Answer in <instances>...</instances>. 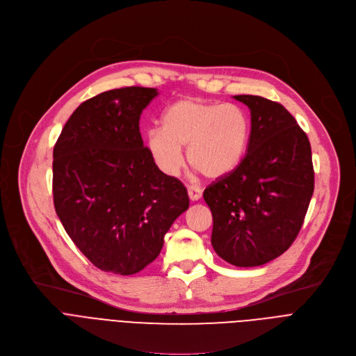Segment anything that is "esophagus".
<instances>
[{"mask_svg":"<svg viewBox=\"0 0 356 356\" xmlns=\"http://www.w3.org/2000/svg\"><path fill=\"white\" fill-rule=\"evenodd\" d=\"M188 195L191 201H198L202 197V189L198 186H188Z\"/></svg>","mask_w":356,"mask_h":356,"instance_id":"obj_1","label":"esophagus"}]
</instances>
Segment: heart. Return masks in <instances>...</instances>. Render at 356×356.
<instances>
[{
  "label": "heart",
  "mask_w": 356,
  "mask_h": 356,
  "mask_svg": "<svg viewBox=\"0 0 356 356\" xmlns=\"http://www.w3.org/2000/svg\"><path fill=\"white\" fill-rule=\"evenodd\" d=\"M251 120L236 104L182 98L161 117V128L148 131L145 147L155 165L168 177L179 172L182 148L191 165L207 178L234 171L248 148Z\"/></svg>",
  "instance_id": "obj_1"
}]
</instances>
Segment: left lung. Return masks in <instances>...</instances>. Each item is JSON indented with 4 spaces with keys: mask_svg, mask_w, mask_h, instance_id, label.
<instances>
[{
    "mask_svg": "<svg viewBox=\"0 0 356 356\" xmlns=\"http://www.w3.org/2000/svg\"><path fill=\"white\" fill-rule=\"evenodd\" d=\"M251 111V135L239 165L204 191L212 212L211 243L235 266L282 255L298 236L314 194L311 144L285 106L235 95Z\"/></svg>",
    "mask_w": 356,
    "mask_h": 356,
    "instance_id": "left-lung-1",
    "label": "left lung"
}]
</instances>
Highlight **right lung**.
Instances as JSON below:
<instances>
[{"instance_id": "right-lung-1", "label": "right lung", "mask_w": 356, "mask_h": 356, "mask_svg": "<svg viewBox=\"0 0 356 356\" xmlns=\"http://www.w3.org/2000/svg\"><path fill=\"white\" fill-rule=\"evenodd\" d=\"M155 88L105 91L81 104L64 125L52 161L54 207L97 268L143 270L189 207L186 188L159 171L144 147L140 117Z\"/></svg>"}]
</instances>
